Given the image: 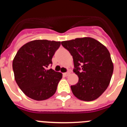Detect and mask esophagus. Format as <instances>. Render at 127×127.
<instances>
[{"instance_id":"34e87169","label":"esophagus","mask_w":127,"mask_h":127,"mask_svg":"<svg viewBox=\"0 0 127 127\" xmlns=\"http://www.w3.org/2000/svg\"><path fill=\"white\" fill-rule=\"evenodd\" d=\"M69 74H70V72H65V73H64V75L65 76H67L69 75Z\"/></svg>"}]
</instances>
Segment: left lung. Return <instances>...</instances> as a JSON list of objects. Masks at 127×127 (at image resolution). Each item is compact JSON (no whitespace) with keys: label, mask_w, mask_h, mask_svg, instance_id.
<instances>
[{"label":"left lung","mask_w":127,"mask_h":127,"mask_svg":"<svg viewBox=\"0 0 127 127\" xmlns=\"http://www.w3.org/2000/svg\"><path fill=\"white\" fill-rule=\"evenodd\" d=\"M62 45L72 56L73 71L79 78L78 82L71 86L73 95L85 101L98 98L109 86L113 73V63L109 50L91 37L63 41Z\"/></svg>","instance_id":"1"}]
</instances>
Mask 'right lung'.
<instances>
[{
    "instance_id": "obj_1",
    "label": "right lung",
    "mask_w": 127,
    "mask_h": 127,
    "mask_svg": "<svg viewBox=\"0 0 127 127\" xmlns=\"http://www.w3.org/2000/svg\"><path fill=\"white\" fill-rule=\"evenodd\" d=\"M61 43L35 40L22 46L13 60L15 80L22 91L36 101L47 99L55 95L62 78L61 72L48 67Z\"/></svg>"
}]
</instances>
